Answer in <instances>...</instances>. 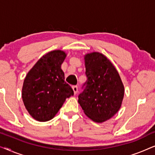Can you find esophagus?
<instances>
[{
	"label": "esophagus",
	"mask_w": 155,
	"mask_h": 155,
	"mask_svg": "<svg viewBox=\"0 0 155 155\" xmlns=\"http://www.w3.org/2000/svg\"><path fill=\"white\" fill-rule=\"evenodd\" d=\"M72 88H73V92H74V94H76L78 92V87L77 85H73V87H72Z\"/></svg>",
	"instance_id": "1"
}]
</instances>
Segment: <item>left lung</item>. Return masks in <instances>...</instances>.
Wrapping results in <instances>:
<instances>
[{
	"label": "left lung",
	"mask_w": 155,
	"mask_h": 155,
	"mask_svg": "<svg viewBox=\"0 0 155 155\" xmlns=\"http://www.w3.org/2000/svg\"><path fill=\"white\" fill-rule=\"evenodd\" d=\"M87 81L78 96L84 114L97 123L115 115L121 107L124 87L115 67L104 55L93 52L84 56Z\"/></svg>",
	"instance_id": "1"
}]
</instances>
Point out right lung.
<instances>
[{
  "mask_svg": "<svg viewBox=\"0 0 155 155\" xmlns=\"http://www.w3.org/2000/svg\"><path fill=\"white\" fill-rule=\"evenodd\" d=\"M66 54L55 50L36 63L25 78L22 100L32 118L44 122L52 119L66 98L73 96L71 87L65 82L61 64Z\"/></svg>",
  "mask_w": 155,
  "mask_h": 155,
  "instance_id": "add662e5",
  "label": "right lung"
}]
</instances>
